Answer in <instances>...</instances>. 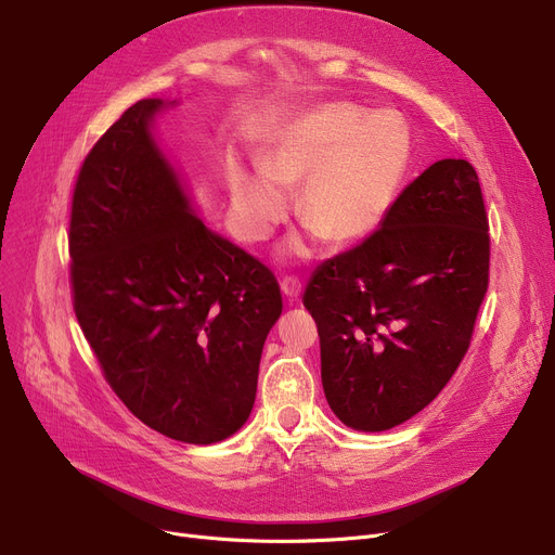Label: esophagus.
Returning a JSON list of instances; mask_svg holds the SVG:
<instances>
[{"instance_id":"obj_1","label":"esophagus","mask_w":555,"mask_h":555,"mask_svg":"<svg viewBox=\"0 0 555 555\" xmlns=\"http://www.w3.org/2000/svg\"><path fill=\"white\" fill-rule=\"evenodd\" d=\"M281 293L289 299V301H297L301 297V281L297 276H285L281 281Z\"/></svg>"}]
</instances>
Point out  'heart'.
<instances>
[{
  "instance_id": "1",
  "label": "heart",
  "mask_w": 555,
  "mask_h": 555,
  "mask_svg": "<svg viewBox=\"0 0 555 555\" xmlns=\"http://www.w3.org/2000/svg\"><path fill=\"white\" fill-rule=\"evenodd\" d=\"M412 159V134L398 114L322 103L289 124L258 168L231 164V214L247 241H266L297 191V218L335 245L366 238L385 220ZM304 251L301 245L293 247Z\"/></svg>"
}]
</instances>
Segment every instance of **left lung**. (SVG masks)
<instances>
[{
	"mask_svg": "<svg viewBox=\"0 0 555 555\" xmlns=\"http://www.w3.org/2000/svg\"><path fill=\"white\" fill-rule=\"evenodd\" d=\"M488 260L477 172L441 159L364 243L314 270L304 306L317 322L326 400L346 427L391 429L441 393L470 346Z\"/></svg>",
	"mask_w": 555,
	"mask_h": 555,
	"instance_id": "left-lung-1",
	"label": "left lung"
}]
</instances>
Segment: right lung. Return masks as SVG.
I'll list each match as a JSON object with an SVG mask.
<instances>
[{"label":"right lung","instance_id":"add662e5","mask_svg":"<svg viewBox=\"0 0 555 555\" xmlns=\"http://www.w3.org/2000/svg\"><path fill=\"white\" fill-rule=\"evenodd\" d=\"M172 105L137 101L82 162L69 222L74 310L141 423L211 446L251 414L283 301L260 260L199 220L153 132Z\"/></svg>","mask_w":555,"mask_h":555}]
</instances>
